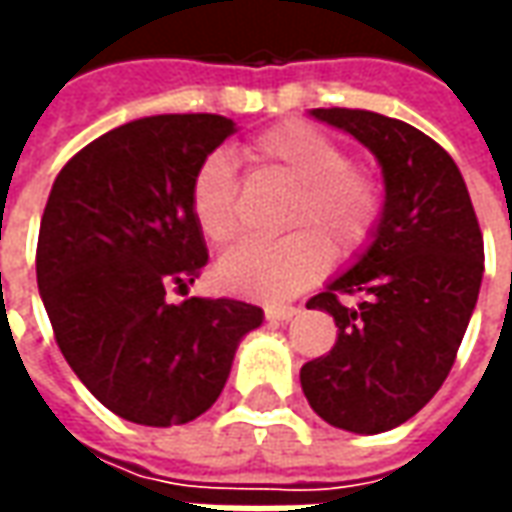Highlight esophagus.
<instances>
[{
    "label": "esophagus",
    "instance_id": "esophagus-1",
    "mask_svg": "<svg viewBox=\"0 0 512 512\" xmlns=\"http://www.w3.org/2000/svg\"><path fill=\"white\" fill-rule=\"evenodd\" d=\"M296 307H277V304H268L266 307V321L271 323H285L296 315Z\"/></svg>",
    "mask_w": 512,
    "mask_h": 512
}]
</instances>
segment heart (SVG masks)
Segmentation results:
<instances>
[{
	"label": "heart",
	"instance_id": "heart-1",
	"mask_svg": "<svg viewBox=\"0 0 512 512\" xmlns=\"http://www.w3.org/2000/svg\"><path fill=\"white\" fill-rule=\"evenodd\" d=\"M255 167L290 183L282 227L274 241L249 238L224 252L216 282L246 299L282 301L321 277L329 252H362L381 222L384 194L378 180L359 164L345 161L337 139L318 126L290 120L244 147ZM194 224L205 241L227 244L238 233L235 175L224 156H208L194 172L189 191Z\"/></svg>",
	"mask_w": 512,
	"mask_h": 512
}]
</instances>
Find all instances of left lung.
Returning a JSON list of instances; mask_svg holds the SVG:
<instances>
[{
  "label": "left lung",
  "mask_w": 512,
  "mask_h": 512,
  "mask_svg": "<svg viewBox=\"0 0 512 512\" xmlns=\"http://www.w3.org/2000/svg\"><path fill=\"white\" fill-rule=\"evenodd\" d=\"M376 156L384 211L354 266L307 301L337 343L301 367L312 411L334 428L384 433L439 392L483 282V233L461 169L430 136L365 109H312Z\"/></svg>",
  "instance_id": "8db88e82"
}]
</instances>
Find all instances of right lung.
Masks as SVG:
<instances>
[{"label":"right lung","instance_id":"add662e5","mask_svg":"<svg viewBox=\"0 0 512 512\" xmlns=\"http://www.w3.org/2000/svg\"><path fill=\"white\" fill-rule=\"evenodd\" d=\"M235 123L153 115L82 147L51 186L38 235V290L65 362L117 417L169 428L222 395L235 348L263 310L235 299L169 304L208 246L194 224V172Z\"/></svg>","mask_w":512,"mask_h":512}]
</instances>
